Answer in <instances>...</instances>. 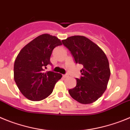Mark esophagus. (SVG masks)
<instances>
[{"label": "esophagus", "instance_id": "esophagus-1", "mask_svg": "<svg viewBox=\"0 0 130 130\" xmlns=\"http://www.w3.org/2000/svg\"><path fill=\"white\" fill-rule=\"evenodd\" d=\"M63 78H67V77H68V75L67 74H63Z\"/></svg>", "mask_w": 130, "mask_h": 130}]
</instances>
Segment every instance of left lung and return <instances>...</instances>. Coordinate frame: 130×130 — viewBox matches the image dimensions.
<instances>
[{
    "label": "left lung",
    "mask_w": 130,
    "mask_h": 130,
    "mask_svg": "<svg viewBox=\"0 0 130 130\" xmlns=\"http://www.w3.org/2000/svg\"><path fill=\"white\" fill-rule=\"evenodd\" d=\"M62 43L69 50L76 63L84 67L80 71V78H76V87L69 90L70 95L84 104L94 102L104 93L110 77L106 54L98 45L84 36H71Z\"/></svg>",
    "instance_id": "left-lung-1"
}]
</instances>
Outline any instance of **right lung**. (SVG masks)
Returning a JSON list of instances; mask_svg holds the SVG:
<instances>
[{"label":"right lung","mask_w":130,"mask_h":130,"mask_svg":"<svg viewBox=\"0 0 130 130\" xmlns=\"http://www.w3.org/2000/svg\"><path fill=\"white\" fill-rule=\"evenodd\" d=\"M62 45L58 37L42 34L20 51L14 63V79L19 89L28 100L39 101L48 96L61 79V74L44 72L54 48Z\"/></svg>","instance_id":"obj_1"}]
</instances>
